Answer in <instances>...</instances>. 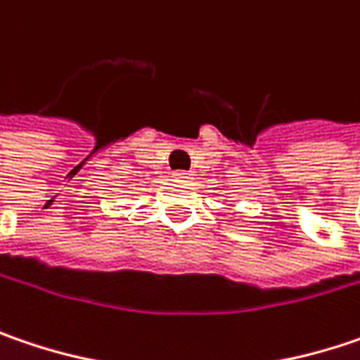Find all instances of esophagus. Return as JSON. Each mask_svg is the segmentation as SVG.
<instances>
[{"mask_svg": "<svg viewBox=\"0 0 360 360\" xmlns=\"http://www.w3.org/2000/svg\"><path fill=\"white\" fill-rule=\"evenodd\" d=\"M174 176H176V178H180V180H190V178H192V174L186 170H176L174 172Z\"/></svg>", "mask_w": 360, "mask_h": 360, "instance_id": "34e87169", "label": "esophagus"}]
</instances>
